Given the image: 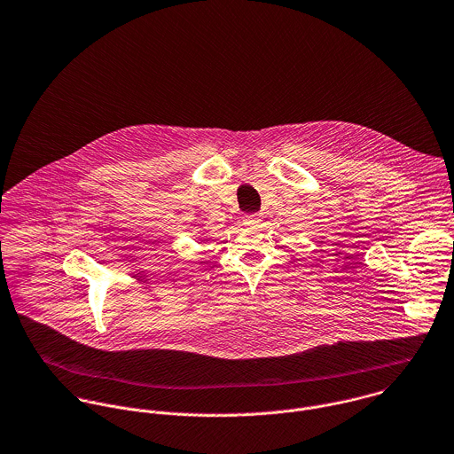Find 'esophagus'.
I'll return each mask as SVG.
<instances>
[{
  "label": "esophagus",
  "mask_w": 454,
  "mask_h": 454,
  "mask_svg": "<svg viewBox=\"0 0 454 454\" xmlns=\"http://www.w3.org/2000/svg\"><path fill=\"white\" fill-rule=\"evenodd\" d=\"M260 220H262V215H259V213L245 215V218H243V222H245L247 225H257V223H260Z\"/></svg>",
  "instance_id": "1"
}]
</instances>
